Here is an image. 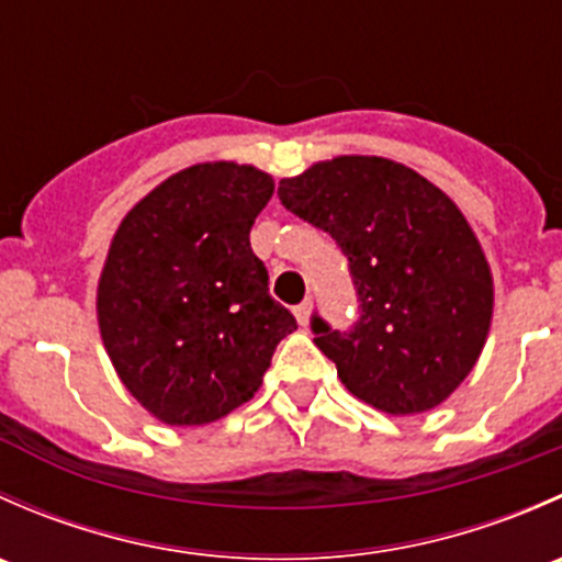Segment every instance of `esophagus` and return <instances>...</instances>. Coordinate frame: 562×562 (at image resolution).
I'll list each match as a JSON object with an SVG mask.
<instances>
[{"instance_id": "34e87169", "label": "esophagus", "mask_w": 562, "mask_h": 562, "mask_svg": "<svg viewBox=\"0 0 562 562\" xmlns=\"http://www.w3.org/2000/svg\"><path fill=\"white\" fill-rule=\"evenodd\" d=\"M310 313H313V302H310V299L299 304V307H293V315H296V321L302 323V326H307L310 323Z\"/></svg>"}]
</instances>
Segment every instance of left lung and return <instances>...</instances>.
Listing matches in <instances>:
<instances>
[{"mask_svg": "<svg viewBox=\"0 0 562 562\" xmlns=\"http://www.w3.org/2000/svg\"><path fill=\"white\" fill-rule=\"evenodd\" d=\"M277 195L348 258L359 317L339 331L313 315L310 328L350 394L391 416L440 405L492 321L490 266L454 201L383 157L317 162Z\"/></svg>", "mask_w": 562, "mask_h": 562, "instance_id": "8db88e82", "label": "left lung"}]
</instances>
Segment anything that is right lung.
I'll return each mask as SVG.
<instances>
[{"label":"right lung","instance_id":"add662e5","mask_svg":"<svg viewBox=\"0 0 562 562\" xmlns=\"http://www.w3.org/2000/svg\"><path fill=\"white\" fill-rule=\"evenodd\" d=\"M271 192L258 168L201 162L135 203L113 236L100 334L130 394L171 427L217 422L252 400L296 328L249 247Z\"/></svg>","mask_w":562,"mask_h":562}]
</instances>
